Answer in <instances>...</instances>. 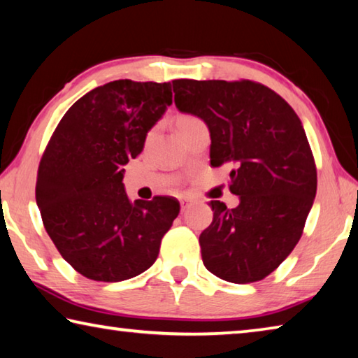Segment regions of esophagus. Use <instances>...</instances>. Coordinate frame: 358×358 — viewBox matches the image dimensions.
<instances>
[{
	"label": "esophagus",
	"instance_id": "34e87169",
	"mask_svg": "<svg viewBox=\"0 0 358 358\" xmlns=\"http://www.w3.org/2000/svg\"><path fill=\"white\" fill-rule=\"evenodd\" d=\"M180 202H181V210H183V211H185V210H186L187 207H189V205L192 203V201H191V199H187V197H185V199H181V201H180Z\"/></svg>",
	"mask_w": 358,
	"mask_h": 358
}]
</instances>
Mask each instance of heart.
I'll list each match as a JSON object with an SVG mask.
<instances>
[{
	"label": "heart",
	"mask_w": 358,
	"mask_h": 358,
	"mask_svg": "<svg viewBox=\"0 0 358 358\" xmlns=\"http://www.w3.org/2000/svg\"><path fill=\"white\" fill-rule=\"evenodd\" d=\"M189 118H192V117H187V115H185V117H180L178 121H185V120H189Z\"/></svg>",
	"instance_id": "1"
}]
</instances>
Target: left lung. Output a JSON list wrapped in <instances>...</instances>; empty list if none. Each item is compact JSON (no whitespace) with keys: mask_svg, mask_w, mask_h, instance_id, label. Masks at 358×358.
Here are the masks:
<instances>
[{"mask_svg":"<svg viewBox=\"0 0 358 358\" xmlns=\"http://www.w3.org/2000/svg\"><path fill=\"white\" fill-rule=\"evenodd\" d=\"M175 106L210 129V162L229 164L238 207L211 201L213 222L199 237L203 265L224 281L264 280L303 234L317 189L314 156L299 115L252 80H173Z\"/></svg>","mask_w":358,"mask_h":358,"instance_id":"left-lung-1","label":"left lung"}]
</instances>
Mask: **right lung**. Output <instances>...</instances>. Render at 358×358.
<instances>
[{"label": "right lung", "instance_id": "right-lung-1", "mask_svg": "<svg viewBox=\"0 0 358 358\" xmlns=\"http://www.w3.org/2000/svg\"><path fill=\"white\" fill-rule=\"evenodd\" d=\"M172 104V85L115 80L72 104L39 162L36 202L58 252L93 281L118 282L155 264L177 199L131 202L123 172Z\"/></svg>", "mask_w": 358, "mask_h": 358}]
</instances>
